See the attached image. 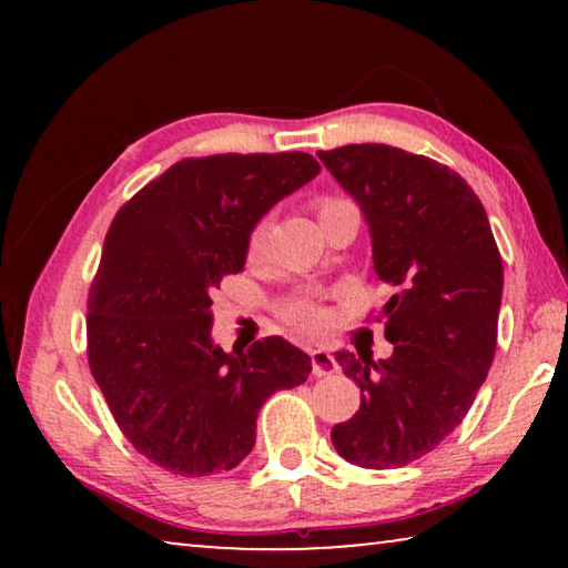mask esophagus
I'll list each match as a JSON object with an SVG mask.
<instances>
[{"label": "esophagus", "mask_w": 568, "mask_h": 568, "mask_svg": "<svg viewBox=\"0 0 568 568\" xmlns=\"http://www.w3.org/2000/svg\"><path fill=\"white\" fill-rule=\"evenodd\" d=\"M311 365H313V376L315 378H323V376H331V373L338 371V363H335L333 355L318 348V351H311Z\"/></svg>", "instance_id": "1"}]
</instances>
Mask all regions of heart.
<instances>
[{"mask_svg": "<svg viewBox=\"0 0 568 568\" xmlns=\"http://www.w3.org/2000/svg\"><path fill=\"white\" fill-rule=\"evenodd\" d=\"M343 203H348V200L321 197L318 203H315V210H318V217H321L328 213V210L338 207ZM267 233H271V220L267 217L255 220L253 227L247 230V240H245L247 257H257L263 253L265 243H267ZM281 318L291 325L295 333L315 335V333L325 331V325H328V321H331V313H328V307H325L315 295H297L281 307Z\"/></svg>", "mask_w": 568, "mask_h": 568, "instance_id": "heart-1", "label": "heart"}]
</instances>
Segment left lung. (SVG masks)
Returning <instances> with one entry per match:
<instances>
[{"label":"left lung","mask_w":568,"mask_h":568,"mask_svg":"<svg viewBox=\"0 0 568 568\" xmlns=\"http://www.w3.org/2000/svg\"><path fill=\"white\" fill-rule=\"evenodd\" d=\"M318 158L363 207L373 267L396 291L383 307L390 358L335 353L361 408L331 440L355 466L398 468L454 434L488 376L501 253L476 192L440 162L371 142Z\"/></svg>","instance_id":"obj_1"}]
</instances>
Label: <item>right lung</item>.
Segmentation results:
<instances>
[{
  "mask_svg": "<svg viewBox=\"0 0 568 568\" xmlns=\"http://www.w3.org/2000/svg\"><path fill=\"white\" fill-rule=\"evenodd\" d=\"M318 172L307 152L185 158L114 215L88 295V361L122 436L160 468H235L263 403L307 381L311 358L281 335L245 353L213 345L210 293L243 271L255 220Z\"/></svg>",
  "mask_w": 568,
  "mask_h": 568,
  "instance_id": "obj_1",
  "label": "right lung"
}]
</instances>
